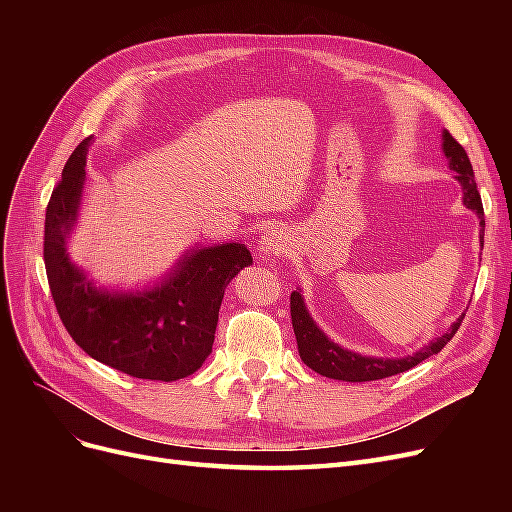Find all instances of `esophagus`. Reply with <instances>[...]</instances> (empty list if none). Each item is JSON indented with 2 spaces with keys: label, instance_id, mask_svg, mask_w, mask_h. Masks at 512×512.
Returning a JSON list of instances; mask_svg holds the SVG:
<instances>
[{
  "label": "esophagus",
  "instance_id": "1",
  "mask_svg": "<svg viewBox=\"0 0 512 512\" xmlns=\"http://www.w3.org/2000/svg\"><path fill=\"white\" fill-rule=\"evenodd\" d=\"M288 239L284 237V232L280 230H271L265 235V239L260 241V258L262 260H273L275 256H280L284 252Z\"/></svg>",
  "mask_w": 512,
  "mask_h": 512
}]
</instances>
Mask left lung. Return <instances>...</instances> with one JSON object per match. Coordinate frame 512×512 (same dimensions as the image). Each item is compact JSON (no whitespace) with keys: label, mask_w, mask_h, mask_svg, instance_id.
Returning <instances> with one entry per match:
<instances>
[{"label":"left lung","mask_w":512,"mask_h":512,"mask_svg":"<svg viewBox=\"0 0 512 512\" xmlns=\"http://www.w3.org/2000/svg\"><path fill=\"white\" fill-rule=\"evenodd\" d=\"M444 156L448 158V166L455 170L457 181L463 188V205L468 209L476 211L480 218V226H483V232H480V243L485 241V211H483V200H480L476 181H474V170L470 164V158L466 149H463L457 138H453L451 132H444ZM290 316H292V329L294 337H297V346L303 363L314 369L316 374L327 376L333 380H346V382H369V380H382L395 374H401V371H408L414 365L423 363L429 356L438 354L448 342H451L457 329L461 327L463 316L451 324L444 335L433 339L431 344H427L423 350L414 352L412 356H406V359H374V356H361L354 354L350 350L339 348L333 344L331 339L324 335L314 320L309 318L307 309L303 305V299L299 292L290 294Z\"/></svg>","instance_id":"left-lung-1"}]
</instances>
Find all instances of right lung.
Segmentation results:
<instances>
[{"mask_svg": "<svg viewBox=\"0 0 512 512\" xmlns=\"http://www.w3.org/2000/svg\"><path fill=\"white\" fill-rule=\"evenodd\" d=\"M79 143L46 205L44 267L51 297L66 331L91 359L132 378L173 382L194 374L209 356L228 282L252 254L224 243L183 256L166 280L143 294H108L70 265L66 237L76 220L85 181Z\"/></svg>", "mask_w": 512, "mask_h": 512, "instance_id": "add662e5", "label": "right lung"}]
</instances>
